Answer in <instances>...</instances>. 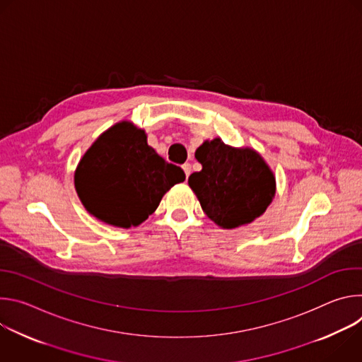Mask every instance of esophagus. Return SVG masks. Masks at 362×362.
<instances>
[{"label":"esophagus","mask_w":362,"mask_h":362,"mask_svg":"<svg viewBox=\"0 0 362 362\" xmlns=\"http://www.w3.org/2000/svg\"><path fill=\"white\" fill-rule=\"evenodd\" d=\"M182 169H183V172H185L186 177H189V175H190V172H192V166H190V163H185V165L182 166Z\"/></svg>","instance_id":"34e87169"}]
</instances>
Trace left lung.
Listing matches in <instances>:
<instances>
[{"label": "left lung", "instance_id": "8db88e82", "mask_svg": "<svg viewBox=\"0 0 362 362\" xmlns=\"http://www.w3.org/2000/svg\"><path fill=\"white\" fill-rule=\"evenodd\" d=\"M200 172L189 186L203 212L222 229L252 223L265 214L276 192L275 175L252 147H233L222 139L204 140L194 151Z\"/></svg>", "mask_w": 362, "mask_h": 362}]
</instances>
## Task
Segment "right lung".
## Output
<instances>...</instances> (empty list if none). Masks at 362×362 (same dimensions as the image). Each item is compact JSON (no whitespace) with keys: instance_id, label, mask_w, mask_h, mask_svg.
<instances>
[{"instance_id":"add662e5","label":"right lung","mask_w":362,"mask_h":362,"mask_svg":"<svg viewBox=\"0 0 362 362\" xmlns=\"http://www.w3.org/2000/svg\"><path fill=\"white\" fill-rule=\"evenodd\" d=\"M185 172L147 144L132 122H119L87 148L74 172V187L95 219L129 229L143 223Z\"/></svg>"}]
</instances>
